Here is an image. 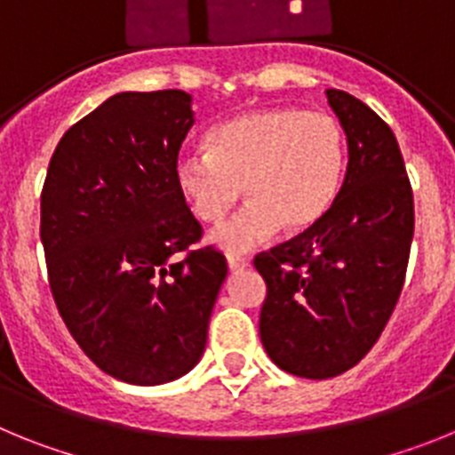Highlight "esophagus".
I'll use <instances>...</instances> for the list:
<instances>
[{
    "label": "esophagus",
    "mask_w": 455,
    "mask_h": 455,
    "mask_svg": "<svg viewBox=\"0 0 455 455\" xmlns=\"http://www.w3.org/2000/svg\"><path fill=\"white\" fill-rule=\"evenodd\" d=\"M228 267H230L232 273H236V271H243V268L251 267V262H248V259H243V257L228 255Z\"/></svg>",
    "instance_id": "1"
}]
</instances>
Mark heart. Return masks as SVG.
I'll return each mask as SVG.
<instances>
[{
	"label": "heart",
	"instance_id": "b5f03b06",
	"mask_svg": "<svg viewBox=\"0 0 455 455\" xmlns=\"http://www.w3.org/2000/svg\"><path fill=\"white\" fill-rule=\"evenodd\" d=\"M209 152H184L172 178L200 223H219L239 200L251 203L216 228L212 243L239 255L283 230H312L339 193L347 139L323 111L296 107L257 108L216 124Z\"/></svg>",
	"mask_w": 455,
	"mask_h": 455
}]
</instances>
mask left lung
<instances>
[{"label": "left lung", "instance_id": "obj_1", "mask_svg": "<svg viewBox=\"0 0 455 455\" xmlns=\"http://www.w3.org/2000/svg\"><path fill=\"white\" fill-rule=\"evenodd\" d=\"M347 134V178L319 225L255 259L267 283L264 351L312 380L355 367L401 296L415 204L396 136L344 91H325Z\"/></svg>", "mask_w": 455, "mask_h": 455}]
</instances>
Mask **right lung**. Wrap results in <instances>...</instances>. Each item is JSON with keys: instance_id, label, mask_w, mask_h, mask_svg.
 <instances>
[{"instance_id": "obj_1", "label": "right lung", "mask_w": 455, "mask_h": 455, "mask_svg": "<svg viewBox=\"0 0 455 455\" xmlns=\"http://www.w3.org/2000/svg\"><path fill=\"white\" fill-rule=\"evenodd\" d=\"M184 91L116 92L72 124L52 155L40 196V241L68 331L108 376L164 385L207 347L228 275L204 248L172 178L196 123Z\"/></svg>"}]
</instances>
